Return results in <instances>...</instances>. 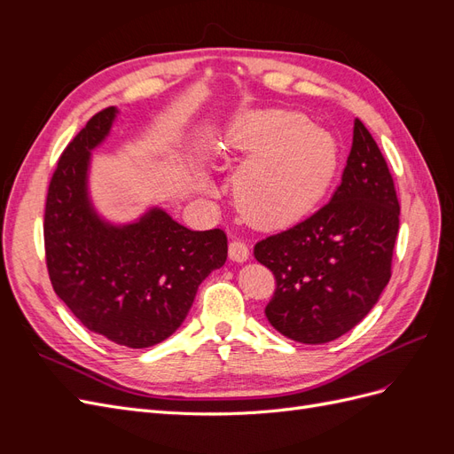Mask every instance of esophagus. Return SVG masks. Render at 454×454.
Returning <instances> with one entry per match:
<instances>
[{"label": "esophagus", "mask_w": 454, "mask_h": 454, "mask_svg": "<svg viewBox=\"0 0 454 454\" xmlns=\"http://www.w3.org/2000/svg\"><path fill=\"white\" fill-rule=\"evenodd\" d=\"M229 257H231L232 261H237V263H242V261H246V259L250 257L248 244H246V242L240 240V239L231 240V244H229Z\"/></svg>", "instance_id": "esophagus-1"}]
</instances>
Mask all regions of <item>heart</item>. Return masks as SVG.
<instances>
[{
  "label": "heart",
  "instance_id": "obj_1",
  "mask_svg": "<svg viewBox=\"0 0 454 454\" xmlns=\"http://www.w3.org/2000/svg\"><path fill=\"white\" fill-rule=\"evenodd\" d=\"M225 147L248 157L235 180L246 217L278 227L305 215L332 184L339 145L332 134L292 112H259L239 119ZM223 147V149H225Z\"/></svg>",
  "mask_w": 454,
  "mask_h": 454
}]
</instances>
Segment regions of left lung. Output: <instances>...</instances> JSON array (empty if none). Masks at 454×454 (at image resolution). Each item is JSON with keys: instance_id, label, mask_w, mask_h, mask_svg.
Listing matches in <instances>:
<instances>
[{"instance_id": "8db88e82", "label": "left lung", "mask_w": 454, "mask_h": 454, "mask_svg": "<svg viewBox=\"0 0 454 454\" xmlns=\"http://www.w3.org/2000/svg\"><path fill=\"white\" fill-rule=\"evenodd\" d=\"M400 202L388 164L360 119L340 185L303 222L259 240L277 280L265 307L284 337L322 345L360 324L392 277Z\"/></svg>"}]
</instances>
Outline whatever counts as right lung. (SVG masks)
<instances>
[{
	"mask_svg": "<svg viewBox=\"0 0 454 454\" xmlns=\"http://www.w3.org/2000/svg\"><path fill=\"white\" fill-rule=\"evenodd\" d=\"M115 107L92 115L66 145L45 202V263L52 290L89 332L129 348L168 339L200 282L227 259L222 229L191 231L162 210L109 227L90 210V149L112 127Z\"/></svg>",
	"mask_w": 454,
	"mask_h": 454,
	"instance_id": "obj_1",
	"label": "right lung"
}]
</instances>
